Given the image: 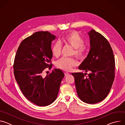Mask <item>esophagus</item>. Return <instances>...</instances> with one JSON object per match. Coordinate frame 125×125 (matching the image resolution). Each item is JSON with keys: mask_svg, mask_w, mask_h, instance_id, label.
<instances>
[{"mask_svg": "<svg viewBox=\"0 0 125 125\" xmlns=\"http://www.w3.org/2000/svg\"><path fill=\"white\" fill-rule=\"evenodd\" d=\"M69 75V73H67V72H65V76H68Z\"/></svg>", "mask_w": 125, "mask_h": 125, "instance_id": "esophagus-1", "label": "esophagus"}]
</instances>
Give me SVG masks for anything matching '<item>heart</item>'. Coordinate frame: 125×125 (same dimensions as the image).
<instances>
[{"instance_id": "b5f03b06", "label": "heart", "mask_w": 125, "mask_h": 125, "mask_svg": "<svg viewBox=\"0 0 125 125\" xmlns=\"http://www.w3.org/2000/svg\"><path fill=\"white\" fill-rule=\"evenodd\" d=\"M61 41L66 44H69L74 48V53L80 59L84 57L87 51V47L84 43L83 38L76 31L68 33L61 39ZM61 45L59 42H55L51 48L52 55L55 57L59 56L61 53ZM77 64L76 61L73 58L63 57L56 62V66L65 71L71 70L73 66Z\"/></svg>"}]
</instances>
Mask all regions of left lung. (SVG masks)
<instances>
[{
	"label": "left lung",
	"instance_id": "obj_1",
	"mask_svg": "<svg viewBox=\"0 0 125 125\" xmlns=\"http://www.w3.org/2000/svg\"><path fill=\"white\" fill-rule=\"evenodd\" d=\"M87 34L91 49L78 68L91 73L86 78L85 73L72 74L79 98L85 103L95 104L104 99L110 91L115 77V58L109 42L102 35L94 30Z\"/></svg>",
	"mask_w": 125,
	"mask_h": 125
}]
</instances>
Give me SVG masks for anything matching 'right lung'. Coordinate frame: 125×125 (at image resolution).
Wrapping results in <instances>:
<instances>
[{
    "mask_svg": "<svg viewBox=\"0 0 125 125\" xmlns=\"http://www.w3.org/2000/svg\"><path fill=\"white\" fill-rule=\"evenodd\" d=\"M56 38L48 31L35 32L21 42L15 57L16 82L24 96L40 106L49 105L56 100L64 77L59 69L42 76L44 69L52 67L48 63L52 58L51 43Z\"/></svg>",
    "mask_w": 125,
    "mask_h": 125,
    "instance_id": "right-lung-1",
    "label": "right lung"
}]
</instances>
